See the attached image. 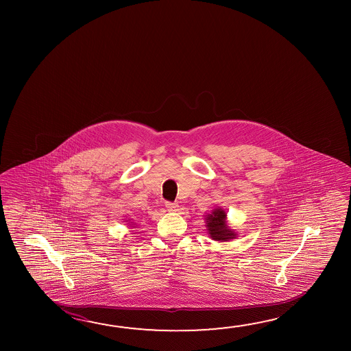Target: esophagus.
Wrapping results in <instances>:
<instances>
[{
  "mask_svg": "<svg viewBox=\"0 0 351 351\" xmlns=\"http://www.w3.org/2000/svg\"><path fill=\"white\" fill-rule=\"evenodd\" d=\"M165 207H167V210H170V212H176L178 206L176 203H173V202H167V203H165Z\"/></svg>",
  "mask_w": 351,
  "mask_h": 351,
  "instance_id": "34e87169",
  "label": "esophagus"
}]
</instances>
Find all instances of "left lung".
<instances>
[{
	"label": "left lung",
	"instance_id": "obj_1",
	"mask_svg": "<svg viewBox=\"0 0 351 351\" xmlns=\"http://www.w3.org/2000/svg\"><path fill=\"white\" fill-rule=\"evenodd\" d=\"M206 226L210 239L215 241H229L235 239V231L231 230L226 223V212L221 208H215L212 214L206 217Z\"/></svg>",
	"mask_w": 351,
	"mask_h": 351
}]
</instances>
